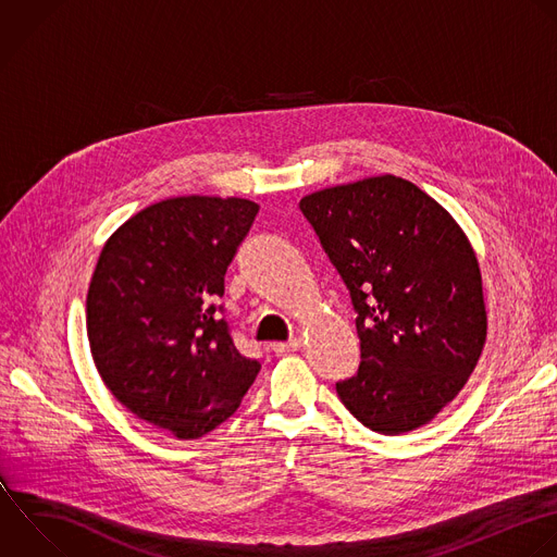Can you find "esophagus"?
Masks as SVG:
<instances>
[{"instance_id": "34e87169", "label": "esophagus", "mask_w": 557, "mask_h": 557, "mask_svg": "<svg viewBox=\"0 0 557 557\" xmlns=\"http://www.w3.org/2000/svg\"><path fill=\"white\" fill-rule=\"evenodd\" d=\"M300 344H302V342H300L298 337H294V339H289V342H276V344H272V350H274L276 355H285V352L298 350Z\"/></svg>"}]
</instances>
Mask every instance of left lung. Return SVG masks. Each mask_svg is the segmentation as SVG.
Returning a JSON list of instances; mask_svg holds the SVG:
<instances>
[{"mask_svg":"<svg viewBox=\"0 0 557 557\" xmlns=\"http://www.w3.org/2000/svg\"><path fill=\"white\" fill-rule=\"evenodd\" d=\"M350 292L361 363L335 383L344 407L383 435L433 420L472 374L487 331L476 255L413 183L385 174L300 200Z\"/></svg>","mask_w":557,"mask_h":557,"instance_id":"obj_1","label":"left lung"}]
</instances>
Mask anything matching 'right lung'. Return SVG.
Segmentation results:
<instances>
[{
  "label": "right lung",
  "instance_id": "1",
  "mask_svg": "<svg viewBox=\"0 0 557 557\" xmlns=\"http://www.w3.org/2000/svg\"><path fill=\"white\" fill-rule=\"evenodd\" d=\"M257 213L244 198L178 196L133 215L100 252L87 294L96 368L128 411L178 440L228 420L261 370L215 307Z\"/></svg>",
  "mask_w": 557,
  "mask_h": 557
}]
</instances>
